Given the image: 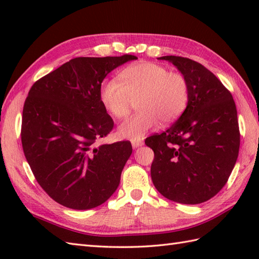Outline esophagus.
<instances>
[{"label": "esophagus", "instance_id": "1", "mask_svg": "<svg viewBox=\"0 0 259 259\" xmlns=\"http://www.w3.org/2000/svg\"><path fill=\"white\" fill-rule=\"evenodd\" d=\"M131 144H133V147L135 148H139V147H141V146H144V141H141V140H136V141H133L131 142Z\"/></svg>", "mask_w": 259, "mask_h": 259}]
</instances>
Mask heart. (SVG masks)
Masks as SVG:
<instances>
[{"instance_id":"obj_1","label":"heart","mask_w":259,"mask_h":259,"mask_svg":"<svg viewBox=\"0 0 259 259\" xmlns=\"http://www.w3.org/2000/svg\"><path fill=\"white\" fill-rule=\"evenodd\" d=\"M121 81L110 79L101 88L100 98L108 112L117 119L128 115L134 101L140 111L119 125L118 135L140 140L156 128L159 120L169 123L184 112L189 99L188 81L163 65L144 62L121 72Z\"/></svg>"}]
</instances>
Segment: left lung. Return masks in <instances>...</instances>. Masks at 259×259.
I'll return each mask as SVG.
<instances>
[{"label":"left lung","mask_w":259,"mask_h":259,"mask_svg":"<svg viewBox=\"0 0 259 259\" xmlns=\"http://www.w3.org/2000/svg\"><path fill=\"white\" fill-rule=\"evenodd\" d=\"M167 60L188 81L189 99L179 119L146 139L155 152L151 179L167 199L186 205L205 202L226 185L237 160L240 134L230 93L202 64L183 57Z\"/></svg>","instance_id":"left-lung-1"}]
</instances>
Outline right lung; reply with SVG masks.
<instances>
[{"mask_svg": "<svg viewBox=\"0 0 259 259\" xmlns=\"http://www.w3.org/2000/svg\"><path fill=\"white\" fill-rule=\"evenodd\" d=\"M136 59L74 58L30 89L22 147L38 185L60 205L87 210L117 190L133 147L129 141L95 146L113 128L100 98L101 83L113 69Z\"/></svg>", "mask_w": 259, "mask_h": 259, "instance_id": "obj_1", "label": "right lung"}]
</instances>
